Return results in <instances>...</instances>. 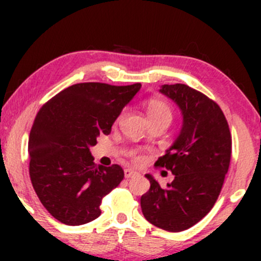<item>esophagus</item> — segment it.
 <instances>
[{
  "instance_id": "obj_1",
  "label": "esophagus",
  "mask_w": 261,
  "mask_h": 261,
  "mask_svg": "<svg viewBox=\"0 0 261 261\" xmlns=\"http://www.w3.org/2000/svg\"><path fill=\"white\" fill-rule=\"evenodd\" d=\"M123 173H125V178H134V177H136V175H138V173L135 172V170H133V169H125L123 170Z\"/></svg>"
}]
</instances>
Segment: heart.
Wrapping results in <instances>:
<instances>
[{"label":"heart","instance_id":"heart-1","mask_svg":"<svg viewBox=\"0 0 261 261\" xmlns=\"http://www.w3.org/2000/svg\"><path fill=\"white\" fill-rule=\"evenodd\" d=\"M146 114L150 122L154 121H168L170 122L173 118V112L169 105L162 99H149L146 103ZM130 158L134 163L143 162V155L138 151H131Z\"/></svg>","mask_w":261,"mask_h":261}]
</instances>
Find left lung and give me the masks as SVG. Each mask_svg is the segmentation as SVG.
Here are the masks:
<instances>
[{
	"label": "left lung",
	"instance_id": "8db88e82",
	"mask_svg": "<svg viewBox=\"0 0 261 261\" xmlns=\"http://www.w3.org/2000/svg\"><path fill=\"white\" fill-rule=\"evenodd\" d=\"M163 94L183 114L179 136L155 167L165 168L174 180L162 188L151 175L141 196L144 217L156 227L180 232L196 225L215 206L230 167V127L222 110L211 98L187 84H164Z\"/></svg>",
	"mask_w": 261,
	"mask_h": 261
}]
</instances>
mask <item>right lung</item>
<instances>
[{
  "label": "right lung",
  "instance_id": "1",
  "mask_svg": "<svg viewBox=\"0 0 261 261\" xmlns=\"http://www.w3.org/2000/svg\"><path fill=\"white\" fill-rule=\"evenodd\" d=\"M140 87L73 84L39 110L29 136V174L41 204L62 223L80 226L96 220L102 198L123 179L118 164H94L89 146L111 133Z\"/></svg>",
  "mask_w": 261,
  "mask_h": 261
}]
</instances>
